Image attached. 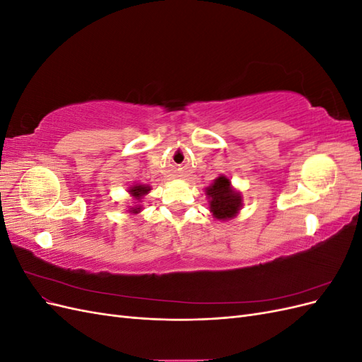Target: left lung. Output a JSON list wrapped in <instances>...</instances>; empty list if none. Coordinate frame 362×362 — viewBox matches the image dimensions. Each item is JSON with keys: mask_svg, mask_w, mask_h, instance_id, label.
<instances>
[{"mask_svg": "<svg viewBox=\"0 0 362 362\" xmlns=\"http://www.w3.org/2000/svg\"><path fill=\"white\" fill-rule=\"evenodd\" d=\"M205 194L216 221H231L243 208L242 193L233 187L231 180L226 175H218L213 184L205 189Z\"/></svg>", "mask_w": 362, "mask_h": 362, "instance_id": "8db88e82", "label": "left lung"}]
</instances>
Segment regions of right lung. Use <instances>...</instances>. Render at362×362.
Wrapping results in <instances>:
<instances>
[{
	"instance_id": "1",
	"label": "right lung",
	"mask_w": 362,
	"mask_h": 362,
	"mask_svg": "<svg viewBox=\"0 0 362 362\" xmlns=\"http://www.w3.org/2000/svg\"><path fill=\"white\" fill-rule=\"evenodd\" d=\"M149 192H151V185H148V184H133V185H129L128 193H129L131 198H133L134 205H129L127 211L129 214L134 216V214H139L141 210H144V206L140 205V202H141V199H144Z\"/></svg>"
}]
</instances>
